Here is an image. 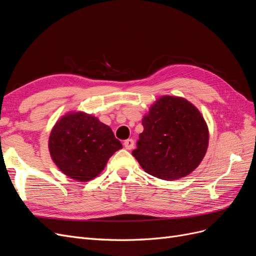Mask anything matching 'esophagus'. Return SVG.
I'll list each match as a JSON object with an SVG mask.
<instances>
[{
    "mask_svg": "<svg viewBox=\"0 0 256 256\" xmlns=\"http://www.w3.org/2000/svg\"><path fill=\"white\" fill-rule=\"evenodd\" d=\"M124 146L126 147V150H132L134 146V141L132 140V138H128V140L124 142Z\"/></svg>",
    "mask_w": 256,
    "mask_h": 256,
    "instance_id": "esophagus-1",
    "label": "esophagus"
}]
</instances>
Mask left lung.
I'll return each instance as SVG.
<instances>
[{"mask_svg": "<svg viewBox=\"0 0 256 256\" xmlns=\"http://www.w3.org/2000/svg\"><path fill=\"white\" fill-rule=\"evenodd\" d=\"M134 157L146 173L164 180L189 175L203 160L208 127L196 108L180 97L162 96L143 120Z\"/></svg>", "mask_w": 256, "mask_h": 256, "instance_id": "1", "label": "left lung"}]
</instances>
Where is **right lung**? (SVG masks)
Masks as SVG:
<instances>
[{"mask_svg": "<svg viewBox=\"0 0 256 256\" xmlns=\"http://www.w3.org/2000/svg\"><path fill=\"white\" fill-rule=\"evenodd\" d=\"M122 148L112 129L84 112L64 115L49 136V152L56 166L74 180L88 182L102 172L112 154Z\"/></svg>", "mask_w": 256, "mask_h": 256, "instance_id": "1", "label": "right lung"}]
</instances>
